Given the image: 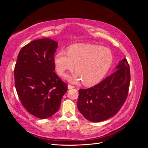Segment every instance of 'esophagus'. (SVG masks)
Listing matches in <instances>:
<instances>
[{
  "instance_id": "1",
  "label": "esophagus",
  "mask_w": 148,
  "mask_h": 148,
  "mask_svg": "<svg viewBox=\"0 0 148 148\" xmlns=\"http://www.w3.org/2000/svg\"><path fill=\"white\" fill-rule=\"evenodd\" d=\"M74 88H75L74 86H72V85L71 84H68V89H73Z\"/></svg>"
}]
</instances>
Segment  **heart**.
<instances>
[{"label": "heart", "instance_id": "obj_1", "mask_svg": "<svg viewBox=\"0 0 148 148\" xmlns=\"http://www.w3.org/2000/svg\"><path fill=\"white\" fill-rule=\"evenodd\" d=\"M113 62V55L109 48L90 44L70 46L68 51L58 52L54 57L57 73L64 76L66 71L72 70L75 64L77 71L66 78L76 83L83 80L86 85H92L103 78Z\"/></svg>", "mask_w": 148, "mask_h": 148}]
</instances>
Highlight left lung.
Here are the masks:
<instances>
[{
    "label": "left lung",
    "instance_id": "left-lung-1",
    "mask_svg": "<svg viewBox=\"0 0 148 148\" xmlns=\"http://www.w3.org/2000/svg\"><path fill=\"white\" fill-rule=\"evenodd\" d=\"M109 77L91 88L79 89L77 106L88 120L99 122L113 117L121 109L128 94L130 71L124 58Z\"/></svg>",
    "mask_w": 148,
    "mask_h": 148
}]
</instances>
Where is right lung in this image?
I'll return each instance as SVG.
<instances>
[{"mask_svg":"<svg viewBox=\"0 0 148 148\" xmlns=\"http://www.w3.org/2000/svg\"><path fill=\"white\" fill-rule=\"evenodd\" d=\"M57 46L49 38L31 41L21 48L15 66L17 95L26 110L39 119L54 114L68 89L54 71Z\"/></svg>","mask_w":148,"mask_h":148,"instance_id":"add662e5","label":"right lung"}]
</instances>
